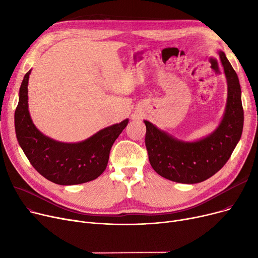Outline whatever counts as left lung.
Returning a JSON list of instances; mask_svg holds the SVG:
<instances>
[{
    "label": "left lung",
    "instance_id": "obj_1",
    "mask_svg": "<svg viewBox=\"0 0 258 258\" xmlns=\"http://www.w3.org/2000/svg\"><path fill=\"white\" fill-rule=\"evenodd\" d=\"M218 53L228 94L223 118L211 134L196 141H184L144 120L150 163L157 173L167 180L196 184L209 179L226 164L241 137L243 110L239 80L225 53Z\"/></svg>",
    "mask_w": 258,
    "mask_h": 258
}]
</instances>
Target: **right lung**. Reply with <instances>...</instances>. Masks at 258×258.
I'll return each instance as SVG.
<instances>
[{
	"label": "right lung",
	"instance_id": "obj_1",
	"mask_svg": "<svg viewBox=\"0 0 258 258\" xmlns=\"http://www.w3.org/2000/svg\"><path fill=\"white\" fill-rule=\"evenodd\" d=\"M27 72L19 92L15 126L20 146L31 165L47 180L58 185H77L97 179L105 170L108 155L128 119L104 127L90 138L75 143L54 140L34 125L28 110Z\"/></svg>",
	"mask_w": 258,
	"mask_h": 258
}]
</instances>
